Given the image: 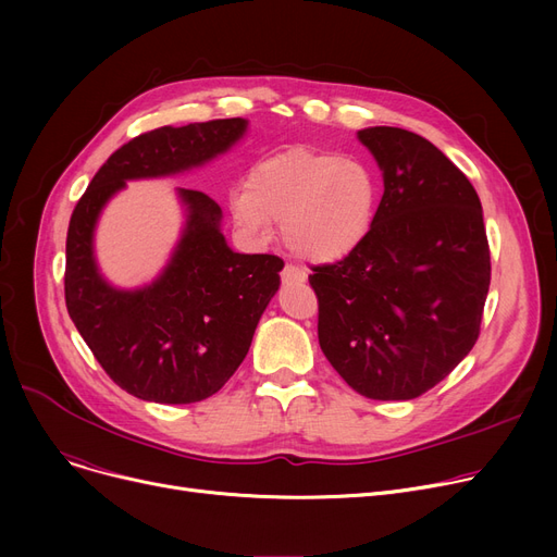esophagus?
<instances>
[{"instance_id":"obj_1","label":"esophagus","mask_w":557,"mask_h":557,"mask_svg":"<svg viewBox=\"0 0 557 557\" xmlns=\"http://www.w3.org/2000/svg\"><path fill=\"white\" fill-rule=\"evenodd\" d=\"M282 282L286 284V286H296V284H305L307 282V273L302 271V269H298V267H284V271H282Z\"/></svg>"}]
</instances>
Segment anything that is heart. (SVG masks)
<instances>
[{
  "mask_svg": "<svg viewBox=\"0 0 557 557\" xmlns=\"http://www.w3.org/2000/svg\"><path fill=\"white\" fill-rule=\"evenodd\" d=\"M376 205L379 181L366 162L305 146L259 160L248 185L230 191L232 214L250 237L269 239L273 221H282L286 246L318 263L352 255L372 230Z\"/></svg>",
  "mask_w": 557,
  "mask_h": 557,
  "instance_id": "1",
  "label": "heart"
}]
</instances>
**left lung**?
Segmentation results:
<instances>
[{
	"mask_svg": "<svg viewBox=\"0 0 557 557\" xmlns=\"http://www.w3.org/2000/svg\"><path fill=\"white\" fill-rule=\"evenodd\" d=\"M384 178L366 242L315 267L320 349L370 399H413L441 384L479 338L490 288L481 200L465 173L404 128L357 133Z\"/></svg>",
	"mask_w": 557,
	"mask_h": 557,
	"instance_id": "left-lung-1",
	"label": "left lung"
}]
</instances>
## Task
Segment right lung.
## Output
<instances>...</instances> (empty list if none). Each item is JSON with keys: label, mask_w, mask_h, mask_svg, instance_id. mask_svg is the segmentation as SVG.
I'll return each mask as SVG.
<instances>
[{"label": "right lung", "mask_w": 557, "mask_h": 557, "mask_svg": "<svg viewBox=\"0 0 557 557\" xmlns=\"http://www.w3.org/2000/svg\"><path fill=\"white\" fill-rule=\"evenodd\" d=\"M248 120L162 126L116 149L76 202L67 230L65 302L112 382L156 404H191L219 393L246 359L261 313L280 288L284 261L234 252L223 212L202 191L175 187L185 223L160 275L137 288L99 271V216L128 181L169 178L227 153Z\"/></svg>", "instance_id": "right-lung-1"}]
</instances>
